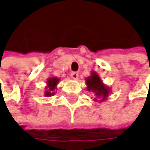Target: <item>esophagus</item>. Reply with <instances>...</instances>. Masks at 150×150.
Returning <instances> with one entry per match:
<instances>
[{
	"label": "esophagus",
	"mask_w": 150,
	"mask_h": 150,
	"mask_svg": "<svg viewBox=\"0 0 150 150\" xmlns=\"http://www.w3.org/2000/svg\"><path fill=\"white\" fill-rule=\"evenodd\" d=\"M78 76H79V75H78L77 72H72V73H71V77H72L73 79H75V80H77V79H78Z\"/></svg>",
	"instance_id": "obj_1"
}]
</instances>
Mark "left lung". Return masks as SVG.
Wrapping results in <instances>:
<instances>
[{"instance_id": "1", "label": "left lung", "mask_w": 150, "mask_h": 150, "mask_svg": "<svg viewBox=\"0 0 150 150\" xmlns=\"http://www.w3.org/2000/svg\"><path fill=\"white\" fill-rule=\"evenodd\" d=\"M86 85L87 90L93 93V100L96 103L105 102L111 93V88L105 85L99 75L95 71H92L91 75L86 78Z\"/></svg>"}]
</instances>
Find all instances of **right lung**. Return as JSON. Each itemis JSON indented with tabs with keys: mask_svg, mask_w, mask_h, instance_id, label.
I'll return each mask as SVG.
<instances>
[{
	"mask_svg": "<svg viewBox=\"0 0 150 150\" xmlns=\"http://www.w3.org/2000/svg\"><path fill=\"white\" fill-rule=\"evenodd\" d=\"M60 81V78L58 77H49L47 80V86L45 87L44 96L50 97L54 96L55 91L57 90V84Z\"/></svg>",
	"mask_w": 150,
	"mask_h": 150,
	"instance_id": "obj_1",
	"label": "right lung"
}]
</instances>
